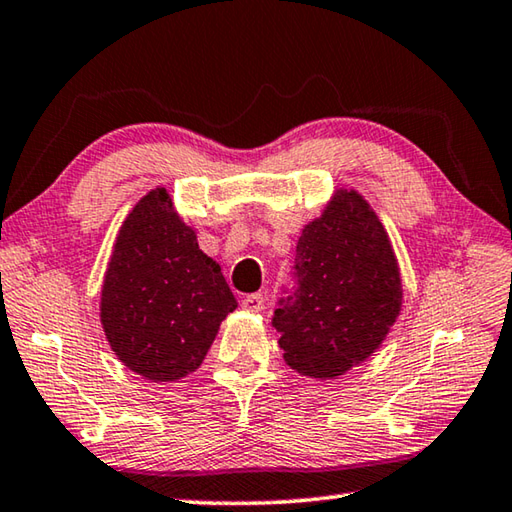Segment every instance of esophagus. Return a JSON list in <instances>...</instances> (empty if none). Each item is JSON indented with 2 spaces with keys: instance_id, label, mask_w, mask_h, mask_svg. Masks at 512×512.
<instances>
[{
  "instance_id": "1",
  "label": "esophagus",
  "mask_w": 512,
  "mask_h": 512,
  "mask_svg": "<svg viewBox=\"0 0 512 512\" xmlns=\"http://www.w3.org/2000/svg\"><path fill=\"white\" fill-rule=\"evenodd\" d=\"M241 307L248 311H262L266 307V298L262 296V293H250V296L241 300Z\"/></svg>"
}]
</instances>
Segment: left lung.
Returning a JSON list of instances; mask_svg holds the SVG:
<instances>
[{
    "mask_svg": "<svg viewBox=\"0 0 512 512\" xmlns=\"http://www.w3.org/2000/svg\"><path fill=\"white\" fill-rule=\"evenodd\" d=\"M293 289L273 314L284 361L316 379H336L375 352L402 307L391 241L357 192L341 189L305 225Z\"/></svg>",
    "mask_w": 512,
    "mask_h": 512,
    "instance_id": "obj_1",
    "label": "left lung"
}]
</instances>
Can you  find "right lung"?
I'll list each match as a JSON object with an SVG mask.
<instances>
[{"label":"right lung","mask_w":512,"mask_h":512,"mask_svg":"<svg viewBox=\"0 0 512 512\" xmlns=\"http://www.w3.org/2000/svg\"><path fill=\"white\" fill-rule=\"evenodd\" d=\"M237 300L196 232L153 189L121 225L101 291L106 339L128 368L176 381L201 366Z\"/></svg>","instance_id":"right-lung-1"}]
</instances>
